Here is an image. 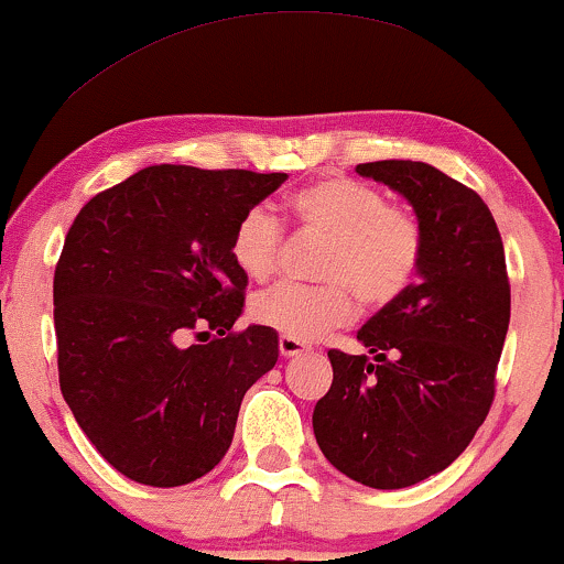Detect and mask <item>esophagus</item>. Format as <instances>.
Returning <instances> with one entry per match:
<instances>
[{
	"instance_id": "esophagus-1",
	"label": "esophagus",
	"mask_w": 564,
	"mask_h": 564,
	"mask_svg": "<svg viewBox=\"0 0 564 564\" xmlns=\"http://www.w3.org/2000/svg\"><path fill=\"white\" fill-rule=\"evenodd\" d=\"M306 350H311V348L306 346V343L293 340V337L280 335V354H282V356H297V354H306Z\"/></svg>"
}]
</instances>
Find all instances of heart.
<instances>
[{"instance_id":"obj_1","label":"heart","mask_w":564,"mask_h":564,"mask_svg":"<svg viewBox=\"0 0 564 564\" xmlns=\"http://www.w3.org/2000/svg\"><path fill=\"white\" fill-rule=\"evenodd\" d=\"M284 214L297 229L327 237L319 256L322 284H276L253 301V316L284 337L319 340L356 316L364 306L382 308L412 288L420 274L425 235L403 205L372 184L348 176H322L290 192ZM284 229L263 205L245 210L235 224L229 253L248 280L267 282L282 258Z\"/></svg>"}]
</instances>
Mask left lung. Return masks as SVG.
I'll return each mask as SVG.
<instances>
[{
	"instance_id": "left-lung-1",
	"label": "left lung",
	"mask_w": 564,
	"mask_h": 564,
	"mask_svg": "<svg viewBox=\"0 0 564 564\" xmlns=\"http://www.w3.org/2000/svg\"><path fill=\"white\" fill-rule=\"evenodd\" d=\"M361 176L414 205L420 280L359 329L375 354L329 350L333 386L314 435L329 465L369 488H406L446 469L491 412L509 327L499 227L475 189L427 163L375 161Z\"/></svg>"
}]
</instances>
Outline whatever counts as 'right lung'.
I'll return each instance as SVG.
<instances>
[{
    "label": "right lung",
    "instance_id": "1",
    "mask_svg": "<svg viewBox=\"0 0 564 564\" xmlns=\"http://www.w3.org/2000/svg\"><path fill=\"white\" fill-rule=\"evenodd\" d=\"M284 178L150 165L70 224L55 267L59 390L129 480L174 488L210 473L242 395L276 364L274 329L235 333L248 276L229 240ZM187 334L206 340L187 347Z\"/></svg>",
    "mask_w": 564,
    "mask_h": 564
}]
</instances>
